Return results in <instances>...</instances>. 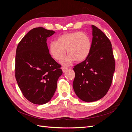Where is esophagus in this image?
Returning a JSON list of instances; mask_svg holds the SVG:
<instances>
[{"mask_svg":"<svg viewBox=\"0 0 132 132\" xmlns=\"http://www.w3.org/2000/svg\"><path fill=\"white\" fill-rule=\"evenodd\" d=\"M62 70H63V73H65V71L68 69V68H67V67H63L62 68Z\"/></svg>","mask_w":132,"mask_h":132,"instance_id":"obj_1","label":"esophagus"}]
</instances>
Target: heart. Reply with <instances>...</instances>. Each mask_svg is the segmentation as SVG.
<instances>
[{"mask_svg":"<svg viewBox=\"0 0 132 132\" xmlns=\"http://www.w3.org/2000/svg\"><path fill=\"white\" fill-rule=\"evenodd\" d=\"M91 49V41L88 35L82 32H73L60 36L56 42H51L48 50L51 56L58 62L65 58L67 52L69 55L62 64L69 65L75 60L78 62L85 61Z\"/></svg>","mask_w":132,"mask_h":132,"instance_id":"b5f03b06","label":"heart"}]
</instances>
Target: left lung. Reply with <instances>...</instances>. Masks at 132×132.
<instances>
[{
    "label": "left lung",
    "mask_w": 132,
    "mask_h": 132,
    "mask_svg": "<svg viewBox=\"0 0 132 132\" xmlns=\"http://www.w3.org/2000/svg\"><path fill=\"white\" fill-rule=\"evenodd\" d=\"M90 54L84 61L74 67L73 87L81 100L97 101L110 88L115 70V60L110 39L94 25Z\"/></svg>",
    "instance_id": "1"
}]
</instances>
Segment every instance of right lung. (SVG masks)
<instances>
[{"mask_svg": "<svg viewBox=\"0 0 132 132\" xmlns=\"http://www.w3.org/2000/svg\"><path fill=\"white\" fill-rule=\"evenodd\" d=\"M55 33L43 27L30 30L18 44L15 57V78L24 97L43 105L53 97L63 71L52 58L47 38Z\"/></svg>", "mask_w": 132, "mask_h": 132, "instance_id": "right-lung-1", "label": "right lung"}]
</instances>
